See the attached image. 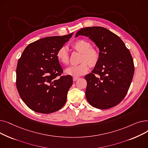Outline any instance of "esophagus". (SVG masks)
I'll list each match as a JSON object with an SVG mask.
<instances>
[{
  "mask_svg": "<svg viewBox=\"0 0 148 148\" xmlns=\"http://www.w3.org/2000/svg\"><path fill=\"white\" fill-rule=\"evenodd\" d=\"M79 79V77H73V81H77V80H78Z\"/></svg>",
  "mask_w": 148,
  "mask_h": 148,
  "instance_id": "esophagus-1",
  "label": "esophagus"
}]
</instances>
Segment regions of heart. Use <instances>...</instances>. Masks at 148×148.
I'll use <instances>...</instances> for the list:
<instances>
[{
	"instance_id": "1",
	"label": "heart",
	"mask_w": 148,
	"mask_h": 148,
	"mask_svg": "<svg viewBox=\"0 0 148 148\" xmlns=\"http://www.w3.org/2000/svg\"><path fill=\"white\" fill-rule=\"evenodd\" d=\"M72 47L80 53V62L78 65L71 66L66 69L69 75L77 77L83 75L88 72L89 65L95 66L99 61V53L97 50L91 47V44L87 40H78L73 44ZM56 58L60 63L66 65L69 63V54L68 50L65 47H62L57 51Z\"/></svg>"
}]
</instances>
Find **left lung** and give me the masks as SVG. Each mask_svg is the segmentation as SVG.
<instances>
[{"instance_id": "left-lung-1", "label": "left lung", "mask_w": 148, "mask_h": 148, "mask_svg": "<svg viewBox=\"0 0 148 148\" xmlns=\"http://www.w3.org/2000/svg\"><path fill=\"white\" fill-rule=\"evenodd\" d=\"M79 35L88 36L100 51L98 64L92 73L84 76L87 101L99 109L117 106L126 96L134 75L130 50L118 35L104 27H84L75 36Z\"/></svg>"}]
</instances>
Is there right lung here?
Segmentation results:
<instances>
[{"instance_id":"1","label":"right lung","mask_w":148,"mask_h":148,"mask_svg":"<svg viewBox=\"0 0 148 148\" xmlns=\"http://www.w3.org/2000/svg\"><path fill=\"white\" fill-rule=\"evenodd\" d=\"M73 35L46 37L30 43L18 59L17 89L23 102L33 111L49 114L65 105L73 78L62 75L56 53Z\"/></svg>"}]
</instances>
